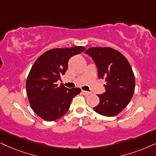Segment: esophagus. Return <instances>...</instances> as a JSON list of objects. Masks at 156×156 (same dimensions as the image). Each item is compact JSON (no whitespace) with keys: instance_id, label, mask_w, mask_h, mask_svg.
Returning a JSON list of instances; mask_svg holds the SVG:
<instances>
[{"instance_id":"1","label":"esophagus","mask_w":156,"mask_h":156,"mask_svg":"<svg viewBox=\"0 0 156 156\" xmlns=\"http://www.w3.org/2000/svg\"><path fill=\"white\" fill-rule=\"evenodd\" d=\"M82 93H83V95H85V96H88V95H90V94H91L90 92L86 91V90H82Z\"/></svg>"}]
</instances>
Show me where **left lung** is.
<instances>
[{"label":"left lung","instance_id":"8db88e82","mask_svg":"<svg viewBox=\"0 0 156 156\" xmlns=\"http://www.w3.org/2000/svg\"><path fill=\"white\" fill-rule=\"evenodd\" d=\"M96 63L99 78L106 80V92L98 94L100 102L94 108L98 114L114 117L128 105L135 91V80L127 59L110 47H91L85 52Z\"/></svg>","mask_w":156,"mask_h":156}]
</instances>
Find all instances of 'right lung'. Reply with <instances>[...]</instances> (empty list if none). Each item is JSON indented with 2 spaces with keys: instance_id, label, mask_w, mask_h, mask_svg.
<instances>
[{
  "instance_id": "1",
  "label": "right lung",
  "mask_w": 156,
  "mask_h": 156,
  "mask_svg": "<svg viewBox=\"0 0 156 156\" xmlns=\"http://www.w3.org/2000/svg\"><path fill=\"white\" fill-rule=\"evenodd\" d=\"M85 50L81 46L52 49L35 61L26 87L31 109L42 119L54 121L62 117L70 108L72 98L81 91L78 88L59 86L57 82L66 73L70 58Z\"/></svg>"
}]
</instances>
